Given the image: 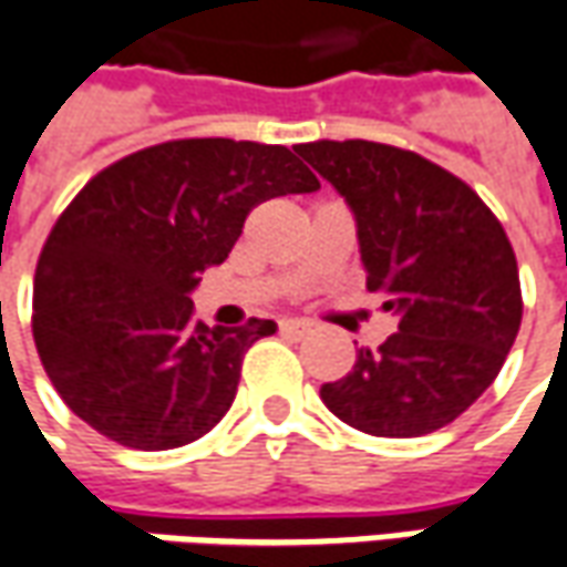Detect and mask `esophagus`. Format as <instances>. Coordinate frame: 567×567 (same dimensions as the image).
Segmentation results:
<instances>
[{
    "label": "esophagus",
    "instance_id": "esophagus-1",
    "mask_svg": "<svg viewBox=\"0 0 567 567\" xmlns=\"http://www.w3.org/2000/svg\"><path fill=\"white\" fill-rule=\"evenodd\" d=\"M279 329H282V334H291V338H303V334L313 332L310 322H300V319H282Z\"/></svg>",
    "mask_w": 567,
    "mask_h": 567
}]
</instances>
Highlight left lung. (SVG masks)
Instances as JSON below:
<instances>
[{
	"label": "left lung",
	"mask_w": 567,
	"mask_h": 567,
	"mask_svg": "<svg viewBox=\"0 0 567 567\" xmlns=\"http://www.w3.org/2000/svg\"><path fill=\"white\" fill-rule=\"evenodd\" d=\"M295 152L329 179L357 217L365 288L400 316L379 350L319 388L350 429L422 437L484 394L522 326V282L509 235L472 186L422 154L348 138Z\"/></svg>",
	"instance_id": "left-lung-1"
}]
</instances>
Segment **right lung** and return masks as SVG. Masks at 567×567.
Here are the masks:
<instances>
[{"label": "right lung", "instance_id": "right-lung-1", "mask_svg": "<svg viewBox=\"0 0 567 567\" xmlns=\"http://www.w3.org/2000/svg\"><path fill=\"white\" fill-rule=\"evenodd\" d=\"M316 188L285 145L235 138H173L95 173L52 226L33 282V341L61 400L133 450L204 437L276 322L210 329L188 291L257 204Z\"/></svg>", "mask_w": 567, "mask_h": 567}]
</instances>
